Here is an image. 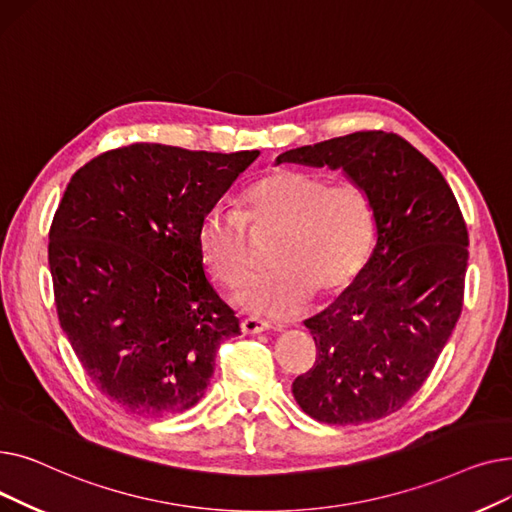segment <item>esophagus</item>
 Instances as JSON below:
<instances>
[{"mask_svg":"<svg viewBox=\"0 0 512 512\" xmlns=\"http://www.w3.org/2000/svg\"><path fill=\"white\" fill-rule=\"evenodd\" d=\"M240 330L245 334H261L265 330H270V324L265 319L259 317H245L240 321Z\"/></svg>","mask_w":512,"mask_h":512,"instance_id":"esophagus-1","label":"esophagus"}]
</instances>
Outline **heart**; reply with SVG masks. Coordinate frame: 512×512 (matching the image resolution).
Here are the masks:
<instances>
[{
	"label": "heart",
	"instance_id": "obj_1",
	"mask_svg": "<svg viewBox=\"0 0 512 512\" xmlns=\"http://www.w3.org/2000/svg\"><path fill=\"white\" fill-rule=\"evenodd\" d=\"M247 224L276 228L270 247L272 270L236 284L230 299L240 309L292 317L313 290L330 294L361 270L373 238V209L355 182L328 184L303 170H276L242 193V211L215 203L197 224V251L209 274L234 284L249 265Z\"/></svg>",
	"mask_w": 512,
	"mask_h": 512
}]
</instances>
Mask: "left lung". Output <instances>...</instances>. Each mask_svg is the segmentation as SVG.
<instances>
[{"instance_id":"obj_1","label":"left lung","mask_w":512,"mask_h":512,"mask_svg":"<svg viewBox=\"0 0 512 512\" xmlns=\"http://www.w3.org/2000/svg\"><path fill=\"white\" fill-rule=\"evenodd\" d=\"M276 164L342 170L367 193L375 247L305 326L315 365L292 382L313 419L361 425L396 413L434 369L463 309L469 236L440 170L409 141L361 130L290 149Z\"/></svg>"}]
</instances>
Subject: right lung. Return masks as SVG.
<instances>
[{"instance_id":"1","label":"right lung","mask_w":512,"mask_h":512,"mask_svg":"<svg viewBox=\"0 0 512 512\" xmlns=\"http://www.w3.org/2000/svg\"><path fill=\"white\" fill-rule=\"evenodd\" d=\"M257 157L137 143L70 178L49 230L58 317L89 378L126 413L195 407L220 344L240 334L195 232Z\"/></svg>"}]
</instances>
